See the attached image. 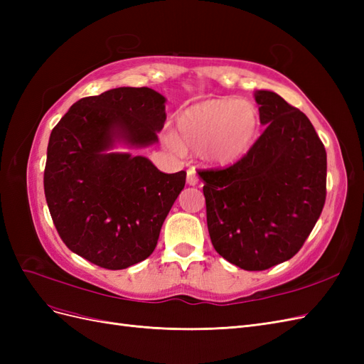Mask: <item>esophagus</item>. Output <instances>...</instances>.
<instances>
[{"instance_id": "1", "label": "esophagus", "mask_w": 364, "mask_h": 364, "mask_svg": "<svg viewBox=\"0 0 364 364\" xmlns=\"http://www.w3.org/2000/svg\"><path fill=\"white\" fill-rule=\"evenodd\" d=\"M186 183L191 185V186L199 183V176H197L194 168H190L188 171H186Z\"/></svg>"}]
</instances>
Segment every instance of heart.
Here are the masks:
<instances>
[{
	"label": "heart",
	"mask_w": 364,
	"mask_h": 364,
	"mask_svg": "<svg viewBox=\"0 0 364 364\" xmlns=\"http://www.w3.org/2000/svg\"><path fill=\"white\" fill-rule=\"evenodd\" d=\"M259 126L257 107L247 100L213 98L186 107L178 118L179 136L168 132L165 144L173 151L203 150L214 167H229L243 159L255 142Z\"/></svg>",
	"instance_id": "heart-1"
}]
</instances>
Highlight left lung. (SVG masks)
Segmentation results:
<instances>
[{
  "label": "left lung",
  "mask_w": 364,
  "mask_h": 364,
  "mask_svg": "<svg viewBox=\"0 0 364 364\" xmlns=\"http://www.w3.org/2000/svg\"><path fill=\"white\" fill-rule=\"evenodd\" d=\"M253 95L266 130L237 164L200 173L214 249L250 272L294 257L326 197V151L311 121L277 92Z\"/></svg>",
  "instance_id": "obj_1"
}]
</instances>
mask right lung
<instances>
[{"mask_svg":"<svg viewBox=\"0 0 364 364\" xmlns=\"http://www.w3.org/2000/svg\"><path fill=\"white\" fill-rule=\"evenodd\" d=\"M165 97L150 87H115L74 103L53 129L43 190L63 243L109 270L151 255L186 173L159 171L117 146L158 142Z\"/></svg>","mask_w":364,"mask_h":364,"instance_id":"1","label":"right lung"}]
</instances>
